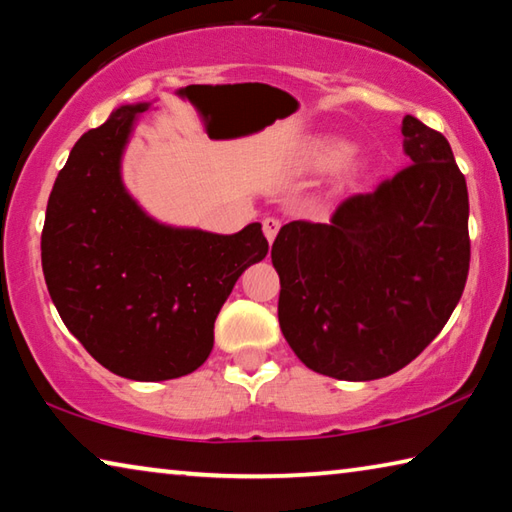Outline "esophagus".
<instances>
[{
	"label": "esophagus",
	"instance_id": "esophagus-1",
	"mask_svg": "<svg viewBox=\"0 0 512 512\" xmlns=\"http://www.w3.org/2000/svg\"><path fill=\"white\" fill-rule=\"evenodd\" d=\"M262 225H264V235L268 239V244H273L277 230H280V225H282L280 219H275V216H266V219L262 221Z\"/></svg>",
	"mask_w": 512,
	"mask_h": 512
}]
</instances>
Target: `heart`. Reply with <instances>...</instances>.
Listing matches in <instances>:
<instances>
[{"label":"heart","mask_w":512,"mask_h":512,"mask_svg":"<svg viewBox=\"0 0 512 512\" xmlns=\"http://www.w3.org/2000/svg\"><path fill=\"white\" fill-rule=\"evenodd\" d=\"M354 144L339 135H318L302 146L298 155L300 167L309 173H339L354 158Z\"/></svg>","instance_id":"b5f03b06"}]
</instances>
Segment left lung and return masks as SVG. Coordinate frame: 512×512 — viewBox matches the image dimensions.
I'll list each match as a JSON object with an SVG mask.
<instances>
[{
  "mask_svg": "<svg viewBox=\"0 0 512 512\" xmlns=\"http://www.w3.org/2000/svg\"><path fill=\"white\" fill-rule=\"evenodd\" d=\"M402 135L411 167L345 198L327 223L282 225L273 241L282 334L320 375H393L436 339L463 296L465 176L445 135L411 115Z\"/></svg>",
  "mask_w": 512,
  "mask_h": 512,
  "instance_id": "8db88e82",
  "label": "left lung"
}]
</instances>
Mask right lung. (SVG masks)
Returning a JSON list of instances; mask_svg holds the SVG:
<instances>
[{
  "instance_id": "add662e5",
  "label": "right lung",
  "mask_w": 512,
  "mask_h": 512,
  "mask_svg": "<svg viewBox=\"0 0 512 512\" xmlns=\"http://www.w3.org/2000/svg\"><path fill=\"white\" fill-rule=\"evenodd\" d=\"M149 101L124 103L74 144L51 189L42 271L65 327L103 368L164 381L201 368L239 275L262 262V223L235 235L160 223L121 178Z\"/></svg>"
}]
</instances>
